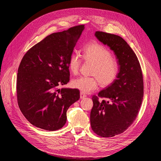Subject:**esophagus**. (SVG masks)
I'll list each match as a JSON object with an SVG mask.
<instances>
[{
    "label": "esophagus",
    "instance_id": "esophagus-1",
    "mask_svg": "<svg viewBox=\"0 0 161 161\" xmlns=\"http://www.w3.org/2000/svg\"><path fill=\"white\" fill-rule=\"evenodd\" d=\"M80 99H84L86 97V95H85V93H83V92H81L80 93Z\"/></svg>",
    "mask_w": 161,
    "mask_h": 161
}]
</instances>
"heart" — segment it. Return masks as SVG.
I'll list each match as a JSON object with an SVG mask.
<instances>
[{"label":"heart","instance_id":"obj_1","mask_svg":"<svg viewBox=\"0 0 161 161\" xmlns=\"http://www.w3.org/2000/svg\"><path fill=\"white\" fill-rule=\"evenodd\" d=\"M82 58L85 62L93 63L91 75L93 76H80L71 82L73 88L82 92H90L97 89L100 84L106 86L114 82L118 77L119 66L118 61L112 57L108 48L99 43H89L82 50ZM82 64V59L77 53H72L68 60L70 71L76 75Z\"/></svg>","mask_w":161,"mask_h":161}]
</instances>
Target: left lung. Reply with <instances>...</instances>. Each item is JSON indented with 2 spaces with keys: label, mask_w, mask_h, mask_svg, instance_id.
Here are the masks:
<instances>
[{
  "label": "left lung",
  "mask_w": 161,
  "mask_h": 161,
  "mask_svg": "<svg viewBox=\"0 0 161 161\" xmlns=\"http://www.w3.org/2000/svg\"><path fill=\"white\" fill-rule=\"evenodd\" d=\"M95 35L114 52L119 71L114 82L92 96L91 125L98 136L113 137L127 130L138 114L144 95L142 72L137 56L122 37L103 31ZM99 97L104 99L99 101Z\"/></svg>",
  "instance_id": "left-lung-1"
}]
</instances>
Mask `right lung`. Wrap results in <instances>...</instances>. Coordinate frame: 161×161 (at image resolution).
Here are the masks:
<instances>
[{
    "instance_id": "obj_1",
    "label": "right lung",
    "mask_w": 161,
    "mask_h": 161,
    "mask_svg": "<svg viewBox=\"0 0 161 161\" xmlns=\"http://www.w3.org/2000/svg\"><path fill=\"white\" fill-rule=\"evenodd\" d=\"M84 25L47 36L29 50L19 64L17 79L18 105L36 127L55 131L66 122V111L80 98L76 89H58L70 80L68 60Z\"/></svg>"
}]
</instances>
